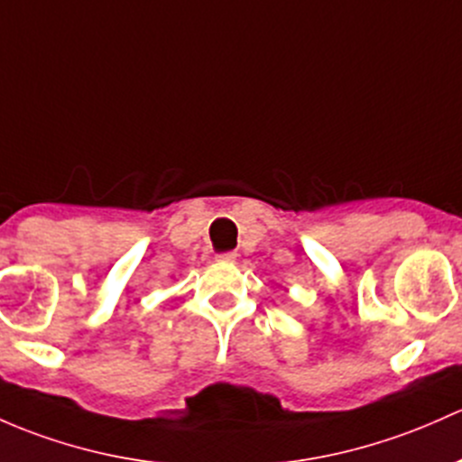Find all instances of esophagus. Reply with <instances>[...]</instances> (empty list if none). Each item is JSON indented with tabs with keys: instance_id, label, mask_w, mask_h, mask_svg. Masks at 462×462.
I'll return each mask as SVG.
<instances>
[{
	"instance_id": "1",
	"label": "esophagus",
	"mask_w": 462,
	"mask_h": 462,
	"mask_svg": "<svg viewBox=\"0 0 462 462\" xmlns=\"http://www.w3.org/2000/svg\"><path fill=\"white\" fill-rule=\"evenodd\" d=\"M215 259L221 261V263H232L236 259V252H218Z\"/></svg>"
}]
</instances>
